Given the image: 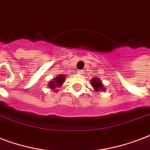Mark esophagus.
Instances as JSON below:
<instances>
[{"label": "esophagus", "mask_w": 150, "mask_h": 150, "mask_svg": "<svg viewBox=\"0 0 150 150\" xmlns=\"http://www.w3.org/2000/svg\"><path fill=\"white\" fill-rule=\"evenodd\" d=\"M79 73H80V74H83V71H82V70H80V71H79Z\"/></svg>", "instance_id": "obj_1"}]
</instances>
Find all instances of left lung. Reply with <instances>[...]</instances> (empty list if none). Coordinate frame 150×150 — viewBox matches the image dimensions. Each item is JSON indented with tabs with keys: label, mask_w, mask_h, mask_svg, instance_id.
I'll list each match as a JSON object with an SVG mask.
<instances>
[{
	"label": "left lung",
	"mask_w": 150,
	"mask_h": 150,
	"mask_svg": "<svg viewBox=\"0 0 150 150\" xmlns=\"http://www.w3.org/2000/svg\"><path fill=\"white\" fill-rule=\"evenodd\" d=\"M91 85L95 89H96V91H104L105 90V88H103V83L101 82L98 78H94L92 81H91Z\"/></svg>",
	"instance_id": "1"
}]
</instances>
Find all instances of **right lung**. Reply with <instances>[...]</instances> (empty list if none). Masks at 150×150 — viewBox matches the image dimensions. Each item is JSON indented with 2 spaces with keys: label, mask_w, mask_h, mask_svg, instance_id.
I'll list each match as a JSON object with an SVG mask.
<instances>
[{
  "label": "right lung",
  "mask_w": 150,
  "mask_h": 150,
  "mask_svg": "<svg viewBox=\"0 0 150 150\" xmlns=\"http://www.w3.org/2000/svg\"><path fill=\"white\" fill-rule=\"evenodd\" d=\"M65 75L63 74H60L59 76H57V77L54 79V81H52L51 83H49V88L52 89H54V88H58L59 86H61L64 82ZM57 90V89H55Z\"/></svg>",
  "instance_id": "obj_1"
}]
</instances>
